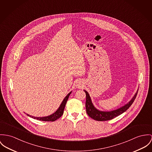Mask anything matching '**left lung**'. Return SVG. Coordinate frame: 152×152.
I'll return each mask as SVG.
<instances>
[{
    "label": "left lung",
    "mask_w": 152,
    "mask_h": 152,
    "mask_svg": "<svg viewBox=\"0 0 152 152\" xmlns=\"http://www.w3.org/2000/svg\"><path fill=\"white\" fill-rule=\"evenodd\" d=\"M84 92L86 94V112L87 115L94 120L96 121H101L112 120L118 116L120 115L124 112H126L132 104L138 94V91H137L135 94L134 96L132 98V99L127 104L124 105V106L118 109L117 110L111 111V112H101V111H99L98 110L96 109L94 107L91 102V100L89 94L86 90H84Z\"/></svg>",
    "instance_id": "obj_1"
}]
</instances>
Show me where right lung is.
I'll return each instance as SVG.
<instances>
[{
	"label": "right lung",
	"instance_id": "add662e5",
	"mask_svg": "<svg viewBox=\"0 0 152 152\" xmlns=\"http://www.w3.org/2000/svg\"><path fill=\"white\" fill-rule=\"evenodd\" d=\"M70 94H71V92L67 95V96L64 98V99L62 101V104L60 105L58 109L54 113H53V115H51L50 116H47V117H33V116H30L29 115H27L28 116L32 117V118H36L37 120H41V121H54L57 120V119H58L59 117H61L62 116V115L64 113V110L65 105H66V102H67V101H68V99L69 98V96L70 95Z\"/></svg>",
	"mask_w": 152,
	"mask_h": 152
}]
</instances>
